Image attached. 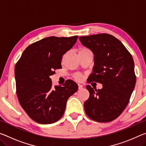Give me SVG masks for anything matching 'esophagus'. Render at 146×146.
Here are the masks:
<instances>
[{"mask_svg":"<svg viewBox=\"0 0 146 146\" xmlns=\"http://www.w3.org/2000/svg\"><path fill=\"white\" fill-rule=\"evenodd\" d=\"M78 90H82L83 88V86L81 84H78Z\"/></svg>","mask_w":146,"mask_h":146,"instance_id":"esophagus-1","label":"esophagus"}]
</instances>
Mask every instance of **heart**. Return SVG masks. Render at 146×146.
Instances as JSON below:
<instances>
[{"instance_id":"obj_1","label":"heart","mask_w":146,"mask_h":146,"mask_svg":"<svg viewBox=\"0 0 146 146\" xmlns=\"http://www.w3.org/2000/svg\"><path fill=\"white\" fill-rule=\"evenodd\" d=\"M89 51H91L90 49L86 48H81L78 49V55L79 54H81V53H86V52H89ZM75 78L76 79V80H81L82 78V76H81L80 75H79V74H77V75H75Z\"/></svg>"}]
</instances>
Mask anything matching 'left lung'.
Listing matches in <instances>:
<instances>
[{"label":"left lung","mask_w":146,"mask_h":146,"mask_svg":"<svg viewBox=\"0 0 146 146\" xmlns=\"http://www.w3.org/2000/svg\"><path fill=\"white\" fill-rule=\"evenodd\" d=\"M79 39L95 55L88 82L95 81L103 86L101 90L86 86L90 97L84 104L85 112L96 122H111L119 117L129 102L136 84L134 61L123 44L111 35H93Z\"/></svg>","instance_id":"left-lung-1"}]
</instances>
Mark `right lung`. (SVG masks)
<instances>
[{
	"label": "right lung",
	"mask_w": 146,
	"mask_h": 146,
	"mask_svg": "<svg viewBox=\"0 0 146 146\" xmlns=\"http://www.w3.org/2000/svg\"><path fill=\"white\" fill-rule=\"evenodd\" d=\"M78 36H49L26 48L15 68L16 92L19 103L35 122L49 124L62 117L66 102L78 90V85L67 80L53 86L51 75L61 69L63 55L72 48Z\"/></svg>",
	"instance_id": "1"
}]
</instances>
